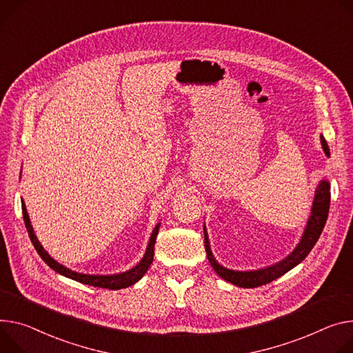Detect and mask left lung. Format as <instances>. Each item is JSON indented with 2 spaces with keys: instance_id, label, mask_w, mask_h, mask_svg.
<instances>
[{
  "instance_id": "obj_1",
  "label": "left lung",
  "mask_w": 353,
  "mask_h": 353,
  "mask_svg": "<svg viewBox=\"0 0 353 353\" xmlns=\"http://www.w3.org/2000/svg\"><path fill=\"white\" fill-rule=\"evenodd\" d=\"M321 145L324 149V153L330 157V148L327 145L325 138L321 135ZM331 185L327 179H323L318 183L315 188V194H314V201L311 207L310 216L307 219V225L304 228V232L301 235L300 242L297 246L293 249L290 254H287L284 259L280 262L266 266L263 269H256V270H232L225 266H222L216 262L214 258V254L211 252L210 246V239L207 234V228L204 225V243H205V252H207V258L212 266V269L216 272V274L223 279L228 283H232L238 287L243 288H253V287H259L263 284H268L277 277L283 276L288 270H292L296 268L299 263H301L307 254L311 252L314 245L316 243L319 235H321L325 222L328 218V211H330V203H331Z\"/></svg>"
}]
</instances>
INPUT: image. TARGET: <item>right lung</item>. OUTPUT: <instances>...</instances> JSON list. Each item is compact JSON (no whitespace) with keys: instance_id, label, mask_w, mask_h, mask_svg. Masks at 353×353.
Returning <instances> with one entry per match:
<instances>
[{"instance_id":"add662e5","label":"right lung","mask_w":353,"mask_h":353,"mask_svg":"<svg viewBox=\"0 0 353 353\" xmlns=\"http://www.w3.org/2000/svg\"><path fill=\"white\" fill-rule=\"evenodd\" d=\"M22 215H23V222H25L26 231L29 234L30 242L34 243L37 252L39 253L41 258L45 261V263L50 269L57 272L59 274L65 276V277H69L72 280H76L79 283L94 285V287L110 288V290H119V288H126V287L135 284L137 281H139L143 277V274L148 272V269L150 268V265L153 262L154 242H156V236H157V232H159V228H160V222L154 227V230H153V232L150 235V239H149V243L146 246V252L143 254V258L141 259V262L135 268L126 270V272H122V273H117V274H85V273L74 272V270H72V269H69L66 266H63L61 263L56 262L52 258V256L43 249V246L41 245V242L38 241V238H37V235L34 232V228H32V225H30V219H29V215H28V211H26L23 200H22Z\"/></svg>"}]
</instances>
